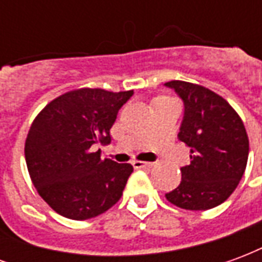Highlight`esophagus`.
Returning <instances> with one entry per match:
<instances>
[{
    "label": "esophagus",
    "mask_w": 262,
    "mask_h": 262,
    "mask_svg": "<svg viewBox=\"0 0 262 262\" xmlns=\"http://www.w3.org/2000/svg\"><path fill=\"white\" fill-rule=\"evenodd\" d=\"M132 164H133V167H135L136 170H139V168H150V167L153 165L151 163H146V161H137V160H135Z\"/></svg>",
    "instance_id": "esophagus-1"
}]
</instances>
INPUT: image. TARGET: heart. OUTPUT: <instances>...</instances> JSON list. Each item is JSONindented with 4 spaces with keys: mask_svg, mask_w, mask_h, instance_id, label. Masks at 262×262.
<instances>
[{
    "mask_svg": "<svg viewBox=\"0 0 262 262\" xmlns=\"http://www.w3.org/2000/svg\"><path fill=\"white\" fill-rule=\"evenodd\" d=\"M164 98H167V97H163V98H160V99H164Z\"/></svg>",
    "mask_w": 262,
    "mask_h": 262,
    "instance_id": "heart-1",
    "label": "heart"
}]
</instances>
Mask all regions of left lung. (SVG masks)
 <instances>
[{"mask_svg": "<svg viewBox=\"0 0 262 262\" xmlns=\"http://www.w3.org/2000/svg\"><path fill=\"white\" fill-rule=\"evenodd\" d=\"M184 101L178 139L191 148V163L181 168V184L165 193L187 210H208L223 203L246 171L248 136L242 118L225 98L198 84L170 81Z\"/></svg>", "mask_w": 262, "mask_h": 262, "instance_id": "obj_1", "label": "left lung"}]
</instances>
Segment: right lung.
<instances>
[{
  "mask_svg": "<svg viewBox=\"0 0 262 262\" xmlns=\"http://www.w3.org/2000/svg\"><path fill=\"white\" fill-rule=\"evenodd\" d=\"M133 91L80 88L49 102L25 142L29 176L43 201L67 219L106 212L122 196L130 164L101 159L92 146L111 143V127Z\"/></svg>",
  "mask_w": 262,
  "mask_h": 262,
  "instance_id": "add662e5",
  "label": "right lung"
}]
</instances>
